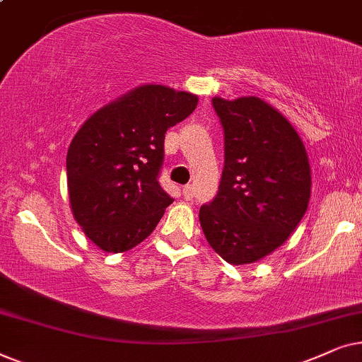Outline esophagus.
<instances>
[{
    "label": "esophagus",
    "mask_w": 362,
    "mask_h": 362,
    "mask_svg": "<svg viewBox=\"0 0 362 362\" xmlns=\"http://www.w3.org/2000/svg\"><path fill=\"white\" fill-rule=\"evenodd\" d=\"M182 194H184L185 200L194 199V185H185L184 189H182Z\"/></svg>",
    "instance_id": "34e87169"
}]
</instances>
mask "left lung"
<instances>
[{"label":"left lung","mask_w":362,"mask_h":362,"mask_svg":"<svg viewBox=\"0 0 362 362\" xmlns=\"http://www.w3.org/2000/svg\"><path fill=\"white\" fill-rule=\"evenodd\" d=\"M225 139L218 194L200 206L206 242L231 264L255 263L295 231L308 209L311 170L293 125L259 98L211 99Z\"/></svg>","instance_id":"8db88e82"}]
</instances>
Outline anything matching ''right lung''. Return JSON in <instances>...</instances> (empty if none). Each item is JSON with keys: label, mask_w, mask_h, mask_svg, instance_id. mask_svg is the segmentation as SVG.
Wrapping results in <instances>:
<instances>
[{"label": "right lung", "mask_w": 362, "mask_h": 362, "mask_svg": "<svg viewBox=\"0 0 362 362\" xmlns=\"http://www.w3.org/2000/svg\"><path fill=\"white\" fill-rule=\"evenodd\" d=\"M199 98L147 84L104 105L83 124L66 157L72 215L90 242L127 252L152 233L173 199L158 184L165 132Z\"/></svg>", "instance_id": "obj_1"}]
</instances>
